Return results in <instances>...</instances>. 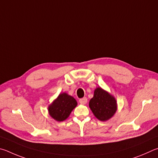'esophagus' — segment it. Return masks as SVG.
Here are the masks:
<instances>
[{
  "mask_svg": "<svg viewBox=\"0 0 158 158\" xmlns=\"http://www.w3.org/2000/svg\"><path fill=\"white\" fill-rule=\"evenodd\" d=\"M79 102H80V103H81V104H83V105L86 104L87 102V98L86 97H84V98H81L79 100Z\"/></svg>",
  "mask_w": 158,
  "mask_h": 158,
  "instance_id": "esophagus-1",
  "label": "esophagus"
}]
</instances>
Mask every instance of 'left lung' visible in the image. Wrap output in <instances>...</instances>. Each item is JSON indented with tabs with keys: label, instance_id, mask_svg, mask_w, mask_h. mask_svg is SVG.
I'll return each mask as SVG.
<instances>
[{
	"label": "left lung",
	"instance_id": "obj_1",
	"mask_svg": "<svg viewBox=\"0 0 158 158\" xmlns=\"http://www.w3.org/2000/svg\"><path fill=\"white\" fill-rule=\"evenodd\" d=\"M89 106L95 117L101 121L109 120L117 110L115 98L100 87L94 90V97L90 100Z\"/></svg>",
	"mask_w": 158,
	"mask_h": 158
}]
</instances>
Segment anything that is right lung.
I'll return each instance as SVG.
<instances>
[{
	"label": "right lung",
	"mask_w": 158,
	"mask_h": 158,
	"mask_svg": "<svg viewBox=\"0 0 158 158\" xmlns=\"http://www.w3.org/2000/svg\"><path fill=\"white\" fill-rule=\"evenodd\" d=\"M77 104V101L73 96L66 93L60 94L48 107L49 115L55 121H63L69 117Z\"/></svg>",
	"instance_id": "add662e5"
}]
</instances>
